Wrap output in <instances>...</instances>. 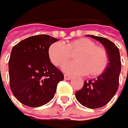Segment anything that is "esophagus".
Instances as JSON below:
<instances>
[{"mask_svg": "<svg viewBox=\"0 0 128 128\" xmlns=\"http://www.w3.org/2000/svg\"><path fill=\"white\" fill-rule=\"evenodd\" d=\"M64 78L66 79V80H70L71 78V76H70V75H68V74H65L64 75Z\"/></svg>", "mask_w": 128, "mask_h": 128, "instance_id": "obj_1", "label": "esophagus"}]
</instances>
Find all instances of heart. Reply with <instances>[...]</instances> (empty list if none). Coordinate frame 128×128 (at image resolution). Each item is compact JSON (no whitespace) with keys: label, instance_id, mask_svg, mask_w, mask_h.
Segmentation results:
<instances>
[{"label":"heart","instance_id":"b5f03b06","mask_svg":"<svg viewBox=\"0 0 128 128\" xmlns=\"http://www.w3.org/2000/svg\"><path fill=\"white\" fill-rule=\"evenodd\" d=\"M74 62H69L63 66V70L70 74L94 77L102 74L108 66L109 58L106 50L86 38H82L64 45L57 42L50 45L48 55L51 62L61 66L75 53Z\"/></svg>","mask_w":128,"mask_h":128}]
</instances>
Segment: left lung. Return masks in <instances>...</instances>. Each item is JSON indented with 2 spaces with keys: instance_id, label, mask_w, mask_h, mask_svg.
<instances>
[{
  "instance_id": "8db88e82",
  "label": "left lung",
  "mask_w": 128,
  "mask_h": 128,
  "mask_svg": "<svg viewBox=\"0 0 128 128\" xmlns=\"http://www.w3.org/2000/svg\"><path fill=\"white\" fill-rule=\"evenodd\" d=\"M101 42L108 54L109 62L106 70L96 78L85 81L82 88L76 91L75 97L81 104L88 108H102L110 101L119 87L121 60L118 47L108 39L88 35Z\"/></svg>"
}]
</instances>
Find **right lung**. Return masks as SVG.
I'll use <instances>...</instances> for the list:
<instances>
[{"label":"right lung","mask_w":128,"mask_h":128,"mask_svg":"<svg viewBox=\"0 0 128 128\" xmlns=\"http://www.w3.org/2000/svg\"><path fill=\"white\" fill-rule=\"evenodd\" d=\"M58 41L50 35L32 36L14 46L8 61L9 84L22 104L38 108L46 104L55 94L64 75L48 55L50 45Z\"/></svg>","instance_id":"obj_1"}]
</instances>
